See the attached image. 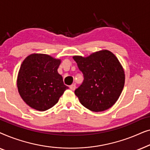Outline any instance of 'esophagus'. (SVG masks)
Segmentation results:
<instances>
[{
    "label": "esophagus",
    "mask_w": 150,
    "mask_h": 150,
    "mask_svg": "<svg viewBox=\"0 0 150 150\" xmlns=\"http://www.w3.org/2000/svg\"><path fill=\"white\" fill-rule=\"evenodd\" d=\"M76 87L75 84H72V85L69 86V89H70L71 90H72V91H74V90L76 89Z\"/></svg>",
    "instance_id": "esophagus-1"
}]
</instances>
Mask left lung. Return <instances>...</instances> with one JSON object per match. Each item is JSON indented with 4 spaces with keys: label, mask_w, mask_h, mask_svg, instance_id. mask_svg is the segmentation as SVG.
Segmentation results:
<instances>
[{
    "label": "left lung",
    "mask_w": 150,
    "mask_h": 150,
    "mask_svg": "<svg viewBox=\"0 0 150 150\" xmlns=\"http://www.w3.org/2000/svg\"><path fill=\"white\" fill-rule=\"evenodd\" d=\"M73 59L84 75L83 83L74 91L82 105L94 112L104 111L113 106L125 83L124 68L115 55L102 50Z\"/></svg>",
    "instance_id": "obj_1"
}]
</instances>
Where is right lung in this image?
Wrapping results in <instances>:
<instances>
[{"label": "right lung", "mask_w": 150, "mask_h": 150, "mask_svg": "<svg viewBox=\"0 0 150 150\" xmlns=\"http://www.w3.org/2000/svg\"><path fill=\"white\" fill-rule=\"evenodd\" d=\"M61 60L46 54L33 53L20 65L17 79L20 96L25 103L39 111L52 108L68 87L58 73Z\"/></svg>", "instance_id": "1"}]
</instances>
